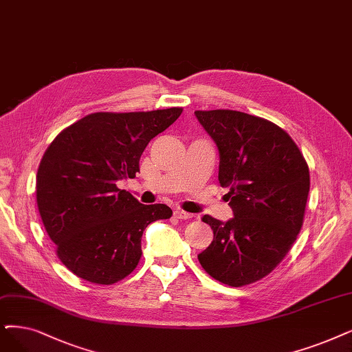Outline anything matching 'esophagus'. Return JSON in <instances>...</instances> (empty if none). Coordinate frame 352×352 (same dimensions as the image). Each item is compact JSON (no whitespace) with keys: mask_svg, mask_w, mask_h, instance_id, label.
I'll use <instances>...</instances> for the list:
<instances>
[{"mask_svg":"<svg viewBox=\"0 0 352 352\" xmlns=\"http://www.w3.org/2000/svg\"><path fill=\"white\" fill-rule=\"evenodd\" d=\"M175 217L179 218V219H190V218H193V214L185 212V210H182V209H176L175 210Z\"/></svg>","mask_w":352,"mask_h":352,"instance_id":"1","label":"esophagus"}]
</instances>
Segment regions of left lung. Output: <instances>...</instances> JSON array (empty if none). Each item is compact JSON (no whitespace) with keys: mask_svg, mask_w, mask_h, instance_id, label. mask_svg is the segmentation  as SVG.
<instances>
[{"mask_svg":"<svg viewBox=\"0 0 352 352\" xmlns=\"http://www.w3.org/2000/svg\"><path fill=\"white\" fill-rule=\"evenodd\" d=\"M219 151L221 186L234 217L202 218L214 241L198 254L204 270L232 287L280 264L300 232L311 177L296 143L278 125L232 109L195 111Z\"/></svg>","mask_w":352,"mask_h":352,"instance_id":"left-lung-1","label":"left lung"}]
</instances>
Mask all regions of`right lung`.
<instances>
[{
	"label": "right lung",
	"mask_w": 352,
	"mask_h": 352,
	"mask_svg": "<svg viewBox=\"0 0 352 352\" xmlns=\"http://www.w3.org/2000/svg\"><path fill=\"white\" fill-rule=\"evenodd\" d=\"M180 114L182 108L95 112L47 147L36 177L38 212L58 257L78 277L96 285L127 277L142 257L147 225L172 217L167 205L140 204L116 184L135 177L150 140Z\"/></svg>",
	"instance_id": "add662e5"
}]
</instances>
